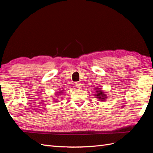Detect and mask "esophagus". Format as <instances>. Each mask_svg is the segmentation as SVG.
I'll return each instance as SVG.
<instances>
[{
    "label": "esophagus",
    "instance_id": "esophagus-1",
    "mask_svg": "<svg viewBox=\"0 0 153 153\" xmlns=\"http://www.w3.org/2000/svg\"><path fill=\"white\" fill-rule=\"evenodd\" d=\"M75 86L77 87V88H78V89H81V88L82 87V84H80V83H78V82H75Z\"/></svg>",
    "mask_w": 153,
    "mask_h": 153
}]
</instances>
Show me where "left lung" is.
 I'll use <instances>...</instances> for the list:
<instances>
[{"label":"left lung","mask_w":153,"mask_h":153,"mask_svg":"<svg viewBox=\"0 0 153 153\" xmlns=\"http://www.w3.org/2000/svg\"><path fill=\"white\" fill-rule=\"evenodd\" d=\"M98 89L96 90V93L97 94H95V96L97 97V98H98L101 101H104L105 99H106V96L105 94H104V92H103V91L102 90H100L99 88L98 89V88H96V89Z\"/></svg>","instance_id":"obj_1"}]
</instances>
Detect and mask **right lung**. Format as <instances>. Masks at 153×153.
Instances as JSON below:
<instances>
[{
	"mask_svg": "<svg viewBox=\"0 0 153 153\" xmlns=\"http://www.w3.org/2000/svg\"><path fill=\"white\" fill-rule=\"evenodd\" d=\"M61 92H59V93H61Z\"/></svg>",
	"mask_w": 153,
	"mask_h": 153,
	"instance_id": "add662e5",
	"label": "right lung"
}]
</instances>
